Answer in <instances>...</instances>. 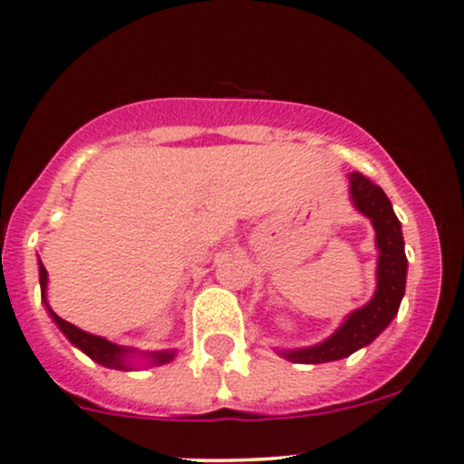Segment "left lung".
I'll list each match as a JSON object with an SVG mask.
<instances>
[{
	"label": "left lung",
	"mask_w": 464,
	"mask_h": 464,
	"mask_svg": "<svg viewBox=\"0 0 464 464\" xmlns=\"http://www.w3.org/2000/svg\"><path fill=\"white\" fill-rule=\"evenodd\" d=\"M350 202L362 215L371 219L375 228L377 256V287L371 301L345 316L343 323L321 343L305 348L276 350L280 357L294 363H327L350 357L357 350L366 348L391 325L397 316L406 289L409 260L404 254L401 224L392 210L391 199L377 184H372L362 172L348 175Z\"/></svg>",
	"instance_id": "left-lung-1"
}]
</instances>
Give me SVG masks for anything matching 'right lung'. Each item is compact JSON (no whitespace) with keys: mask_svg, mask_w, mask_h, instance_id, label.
I'll return each mask as SVG.
<instances>
[{"mask_svg":"<svg viewBox=\"0 0 464 464\" xmlns=\"http://www.w3.org/2000/svg\"><path fill=\"white\" fill-rule=\"evenodd\" d=\"M40 265V292H42V303H44L46 312L53 319L55 325L60 327L64 336L69 339V343L76 345L78 350L87 354L92 362L101 363V366L111 368V371H139V368H154L163 366V363H170L172 359L177 357V350H134L125 348V345L111 343V341L102 339V336L92 334V332L81 330L73 323L60 319L53 310L49 307V301H46V285H49V274H46L44 265Z\"/></svg>","mask_w":464,"mask_h":464,"instance_id":"add662e5","label":"right lung"}]
</instances>
